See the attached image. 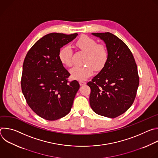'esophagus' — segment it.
Listing matches in <instances>:
<instances>
[{
	"label": "esophagus",
	"instance_id": "1",
	"mask_svg": "<svg viewBox=\"0 0 158 158\" xmlns=\"http://www.w3.org/2000/svg\"><path fill=\"white\" fill-rule=\"evenodd\" d=\"M79 84L81 85H84L86 84V82L85 81H79Z\"/></svg>",
	"mask_w": 158,
	"mask_h": 158
}]
</instances>
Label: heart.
Returning <instances> with one entry per match:
<instances>
[{"instance_id": "obj_1", "label": "heart", "mask_w": 158, "mask_h": 158, "mask_svg": "<svg viewBox=\"0 0 158 158\" xmlns=\"http://www.w3.org/2000/svg\"><path fill=\"white\" fill-rule=\"evenodd\" d=\"M76 46L87 52L85 60L87 65L74 66L71 69L70 73L73 79L82 81L93 75V65L96 69H100L104 66L108 58V52L104 46L98 44L96 40L87 35L81 37L76 42ZM73 55L72 48L69 45H65L59 50L58 57L62 64L70 67L73 64Z\"/></svg>"}]
</instances>
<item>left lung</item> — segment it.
I'll use <instances>...</instances> for the list:
<instances>
[{
  "label": "left lung",
  "mask_w": 158,
  "mask_h": 158,
  "mask_svg": "<svg viewBox=\"0 0 158 158\" xmlns=\"http://www.w3.org/2000/svg\"><path fill=\"white\" fill-rule=\"evenodd\" d=\"M106 44L108 58L104 67L87 85L89 103L96 114L116 118L132 104L139 79L134 56L127 45L110 32L92 33Z\"/></svg>",
  "instance_id": "8db88e82"
}]
</instances>
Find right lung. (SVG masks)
I'll list each match as a JSON object with an SVG mask.
<instances>
[{
	"mask_svg": "<svg viewBox=\"0 0 158 158\" xmlns=\"http://www.w3.org/2000/svg\"><path fill=\"white\" fill-rule=\"evenodd\" d=\"M78 34L51 33L37 40L28 51L22 67L21 88L27 103L39 116L48 121L64 117L70 112L80 87L60 61L62 47Z\"/></svg>",
	"mask_w": 158,
	"mask_h": 158,
	"instance_id": "add662e5",
	"label": "right lung"
}]
</instances>
